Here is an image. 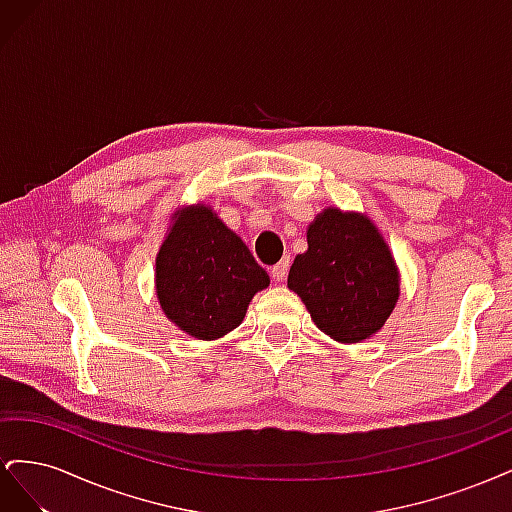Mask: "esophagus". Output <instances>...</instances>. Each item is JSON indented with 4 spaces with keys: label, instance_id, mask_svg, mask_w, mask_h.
Returning a JSON list of instances; mask_svg holds the SVG:
<instances>
[{
    "label": "esophagus",
    "instance_id": "obj_1",
    "mask_svg": "<svg viewBox=\"0 0 512 512\" xmlns=\"http://www.w3.org/2000/svg\"><path fill=\"white\" fill-rule=\"evenodd\" d=\"M288 269H290V262H288V258H284V260H280L277 262V265L271 269V277H273V282H284L286 280V275H288Z\"/></svg>",
    "mask_w": 512,
    "mask_h": 512
}]
</instances>
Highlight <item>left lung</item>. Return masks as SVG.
<instances>
[{"label": "left lung", "mask_w": 512, "mask_h": 512, "mask_svg": "<svg viewBox=\"0 0 512 512\" xmlns=\"http://www.w3.org/2000/svg\"><path fill=\"white\" fill-rule=\"evenodd\" d=\"M316 327L335 342L374 335L399 297L395 260L376 226L359 213L324 209L307 230V252L288 273Z\"/></svg>", "instance_id": "left-lung-1"}]
</instances>
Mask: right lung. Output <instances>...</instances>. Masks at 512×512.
<instances>
[{"label":"right lung","mask_w":512,"mask_h":512,"mask_svg":"<svg viewBox=\"0 0 512 512\" xmlns=\"http://www.w3.org/2000/svg\"><path fill=\"white\" fill-rule=\"evenodd\" d=\"M267 286V271L209 207L183 211L156 260L164 314L196 339L237 329L254 294Z\"/></svg>","instance_id":"obj_1"}]
</instances>
